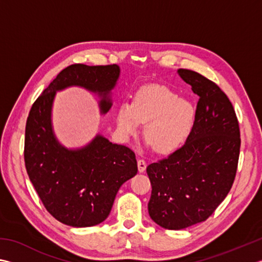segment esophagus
I'll return each instance as SVG.
<instances>
[{
	"label": "esophagus",
	"mask_w": 262,
	"mask_h": 262,
	"mask_svg": "<svg viewBox=\"0 0 262 262\" xmlns=\"http://www.w3.org/2000/svg\"><path fill=\"white\" fill-rule=\"evenodd\" d=\"M137 167H138V171H140V172L145 171V169H146V162H145V160H143V159H140V160L137 161Z\"/></svg>",
	"instance_id": "esophagus-1"
}]
</instances>
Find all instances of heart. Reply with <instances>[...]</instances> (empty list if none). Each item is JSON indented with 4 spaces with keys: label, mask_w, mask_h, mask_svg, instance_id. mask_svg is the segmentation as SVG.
<instances>
[{
    "label": "heart",
    "mask_w": 262,
    "mask_h": 262,
    "mask_svg": "<svg viewBox=\"0 0 262 262\" xmlns=\"http://www.w3.org/2000/svg\"><path fill=\"white\" fill-rule=\"evenodd\" d=\"M195 111L191 102L179 99L168 87L159 84L142 86L133 104L121 103L117 124L125 135L135 134L140 122L145 124L144 135L157 152L175 151L187 140Z\"/></svg>",
    "instance_id": "1"
}]
</instances>
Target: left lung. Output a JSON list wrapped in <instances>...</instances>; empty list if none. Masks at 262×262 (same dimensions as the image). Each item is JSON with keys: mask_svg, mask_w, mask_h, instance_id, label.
Listing matches in <instances>:
<instances>
[{"mask_svg": "<svg viewBox=\"0 0 262 262\" xmlns=\"http://www.w3.org/2000/svg\"><path fill=\"white\" fill-rule=\"evenodd\" d=\"M199 95L186 142L146 168L152 193L148 213L159 226L178 230L207 220L227 196L236 176L241 137L232 102L201 74L178 69Z\"/></svg>", "mask_w": 262, "mask_h": 262, "instance_id": "8db88e82", "label": "left lung"}]
</instances>
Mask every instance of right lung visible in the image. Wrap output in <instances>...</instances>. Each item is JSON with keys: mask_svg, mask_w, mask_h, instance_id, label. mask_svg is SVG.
I'll list each match as a JSON object with an SVG mask.
<instances>
[{"mask_svg": "<svg viewBox=\"0 0 262 262\" xmlns=\"http://www.w3.org/2000/svg\"><path fill=\"white\" fill-rule=\"evenodd\" d=\"M117 64H71L34 102L26 122L25 165L45 209L60 223L91 227L109 216L120 186L137 173L135 153L97 135L89 145L68 150L56 140L51 112L56 91L80 86L101 96L100 110L112 105Z\"/></svg>", "mask_w": 262, "mask_h": 262, "instance_id": "obj_1", "label": "right lung"}]
</instances>
